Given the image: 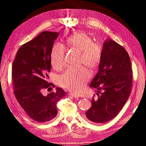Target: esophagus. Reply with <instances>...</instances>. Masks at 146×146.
<instances>
[{"label":"esophagus","instance_id":"esophagus-1","mask_svg":"<svg viewBox=\"0 0 146 146\" xmlns=\"http://www.w3.org/2000/svg\"><path fill=\"white\" fill-rule=\"evenodd\" d=\"M69 96H72V97H73V98H76V99L79 98V97H78V96H76V95H74V94H69Z\"/></svg>","mask_w":146,"mask_h":146}]
</instances>
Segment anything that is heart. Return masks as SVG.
<instances>
[{"label": "heart", "mask_w": 146, "mask_h": 146, "mask_svg": "<svg viewBox=\"0 0 146 146\" xmlns=\"http://www.w3.org/2000/svg\"><path fill=\"white\" fill-rule=\"evenodd\" d=\"M65 45L70 49L81 52L79 64H85L92 71L98 69L102 56V48L99 44L94 43L91 37L85 32H78L70 35L65 41ZM64 47L56 44L50 53L51 63L55 69H62L65 64ZM90 72L85 67L70 68L58 78L60 86L73 94H82L90 79Z\"/></svg>", "instance_id": "obj_1"}]
</instances>
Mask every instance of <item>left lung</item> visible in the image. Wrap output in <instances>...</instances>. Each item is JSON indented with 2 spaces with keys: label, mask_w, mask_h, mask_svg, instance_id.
<instances>
[{
  "label": "left lung",
  "mask_w": 146,
  "mask_h": 146,
  "mask_svg": "<svg viewBox=\"0 0 146 146\" xmlns=\"http://www.w3.org/2000/svg\"><path fill=\"white\" fill-rule=\"evenodd\" d=\"M131 61L126 50L111 39L103 44L98 72L90 83L97 90L91 107L85 113L90 121L107 122L116 117L129 99L131 91Z\"/></svg>",
  "instance_id": "1"
}]
</instances>
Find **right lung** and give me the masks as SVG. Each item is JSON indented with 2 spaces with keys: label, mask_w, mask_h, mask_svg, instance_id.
I'll list each match as a JSON object with an SVG mask.
<instances>
[{
  "label": "right lung",
  "mask_w": 146,
  "mask_h": 146,
  "mask_svg": "<svg viewBox=\"0 0 146 146\" xmlns=\"http://www.w3.org/2000/svg\"><path fill=\"white\" fill-rule=\"evenodd\" d=\"M58 35V32L48 31L41 33L19 48L13 63L12 80L16 100L27 115L39 122L56 117V103L66 95L58 87L55 92L42 94V90L55 87L47 80L51 69V50Z\"/></svg>",
  "instance_id": "obj_1"
}]
</instances>
